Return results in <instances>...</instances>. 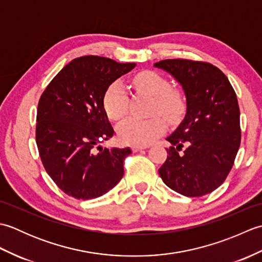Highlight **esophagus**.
<instances>
[{
    "instance_id": "1",
    "label": "esophagus",
    "mask_w": 262,
    "mask_h": 262,
    "mask_svg": "<svg viewBox=\"0 0 262 262\" xmlns=\"http://www.w3.org/2000/svg\"><path fill=\"white\" fill-rule=\"evenodd\" d=\"M146 146H137V145H134L132 147L133 152H138V151H142V149H145Z\"/></svg>"
}]
</instances>
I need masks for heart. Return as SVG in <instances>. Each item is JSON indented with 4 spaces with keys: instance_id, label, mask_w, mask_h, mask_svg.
Wrapping results in <instances>:
<instances>
[{
    "instance_id": "obj_1",
    "label": "heart",
    "mask_w": 262,
    "mask_h": 262,
    "mask_svg": "<svg viewBox=\"0 0 262 262\" xmlns=\"http://www.w3.org/2000/svg\"><path fill=\"white\" fill-rule=\"evenodd\" d=\"M133 84L138 90L145 91L153 97L151 114L162 115L166 120L174 121L180 118L186 109L183 92L178 88L170 86L164 76L152 71H143L133 77ZM104 113L108 118L118 121L127 113V91L119 81H115L107 88L102 99ZM165 130V122L159 116L148 119L129 117L117 127L121 143L128 145H147Z\"/></svg>"
}]
</instances>
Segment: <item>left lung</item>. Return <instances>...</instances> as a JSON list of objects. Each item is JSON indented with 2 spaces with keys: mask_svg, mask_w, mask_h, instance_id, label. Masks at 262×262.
I'll return each instance as SVG.
<instances>
[{
  "mask_svg": "<svg viewBox=\"0 0 262 262\" xmlns=\"http://www.w3.org/2000/svg\"><path fill=\"white\" fill-rule=\"evenodd\" d=\"M155 68L182 85L185 119L166 138L168 158L159 169L163 182L187 197L214 191L229 176L241 143L240 109L226 75L210 63L164 59Z\"/></svg>",
  "mask_w": 262,
  "mask_h": 262,
  "instance_id": "1",
  "label": "left lung"
}]
</instances>
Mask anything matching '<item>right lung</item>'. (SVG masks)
Masks as SVG:
<instances>
[{"label": "right lung", "mask_w": 262, "mask_h": 262, "mask_svg": "<svg viewBox=\"0 0 262 262\" xmlns=\"http://www.w3.org/2000/svg\"><path fill=\"white\" fill-rule=\"evenodd\" d=\"M135 66L82 56L66 65L42 92L36 126L39 155L49 177L69 196L100 197L124 176L130 148L99 145L115 133L102 99L111 83Z\"/></svg>", "instance_id": "obj_1"}]
</instances>
